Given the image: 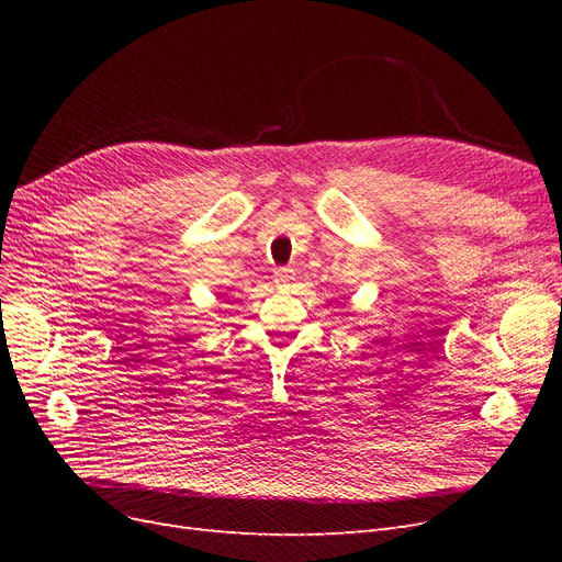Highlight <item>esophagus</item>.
<instances>
[{"instance_id":"obj_1","label":"esophagus","mask_w":562,"mask_h":562,"mask_svg":"<svg viewBox=\"0 0 562 562\" xmlns=\"http://www.w3.org/2000/svg\"><path fill=\"white\" fill-rule=\"evenodd\" d=\"M293 279H295V271H293V269H277V271H274V281H277L279 285L293 283Z\"/></svg>"}]
</instances>
